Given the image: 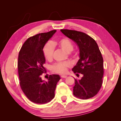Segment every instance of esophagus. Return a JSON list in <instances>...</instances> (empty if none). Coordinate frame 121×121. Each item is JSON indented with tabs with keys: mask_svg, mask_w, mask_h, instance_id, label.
Here are the masks:
<instances>
[{
	"mask_svg": "<svg viewBox=\"0 0 121 121\" xmlns=\"http://www.w3.org/2000/svg\"><path fill=\"white\" fill-rule=\"evenodd\" d=\"M61 77L62 78H66L67 77V76H65V75H61Z\"/></svg>",
	"mask_w": 121,
	"mask_h": 121,
	"instance_id": "34e87169",
	"label": "esophagus"
}]
</instances>
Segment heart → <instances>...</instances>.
I'll use <instances>...</instances> for the list:
<instances>
[{
  "mask_svg": "<svg viewBox=\"0 0 121 121\" xmlns=\"http://www.w3.org/2000/svg\"><path fill=\"white\" fill-rule=\"evenodd\" d=\"M58 45L62 50L67 53H70L73 49V44L70 40L66 37H62L57 43L49 41L44 45L43 49V55L45 59L50 61L52 59L55 45ZM70 67V64L69 62H57L51 67L52 72L59 74H64L67 72L68 68Z\"/></svg>",
  "mask_w": 121,
  "mask_h": 121,
  "instance_id": "b5f03b06",
  "label": "heart"
}]
</instances>
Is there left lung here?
I'll use <instances>...</instances> for the list:
<instances>
[{
    "instance_id": "left-lung-1",
    "label": "left lung",
    "mask_w": 121,
    "mask_h": 121,
    "mask_svg": "<svg viewBox=\"0 0 121 121\" xmlns=\"http://www.w3.org/2000/svg\"><path fill=\"white\" fill-rule=\"evenodd\" d=\"M64 35L78 45L80 59L72 69L74 73H81V80L74 79L73 94L82 99H86L98 93L102 84L104 60L97 43L84 32L74 30H61Z\"/></svg>"
}]
</instances>
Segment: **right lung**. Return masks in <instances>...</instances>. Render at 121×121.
Wrapping results in <instances>:
<instances>
[{
  "label": "right lung",
  "instance_id": "add662e5",
  "mask_svg": "<svg viewBox=\"0 0 121 121\" xmlns=\"http://www.w3.org/2000/svg\"><path fill=\"white\" fill-rule=\"evenodd\" d=\"M56 30L41 33L28 38L21 48L18 57L17 69L20 85L25 95L32 102L44 104L55 97V91L60 77L50 75L48 81L42 80L41 75L45 71L43 65L44 45Z\"/></svg>",
  "mask_w": 121,
  "mask_h": 121
}]
</instances>
